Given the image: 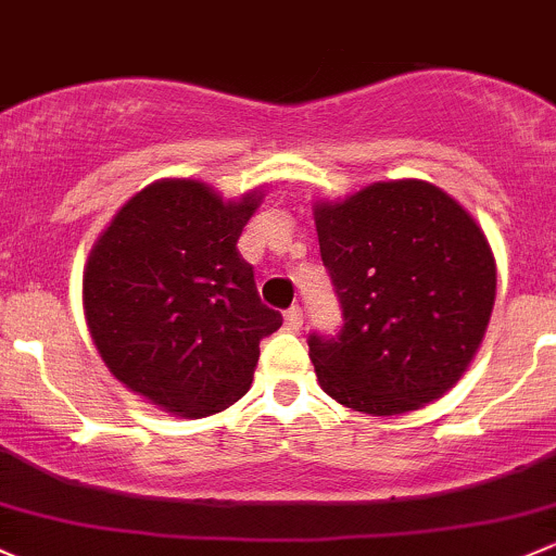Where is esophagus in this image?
Wrapping results in <instances>:
<instances>
[{"instance_id": "esophagus-1", "label": "esophagus", "mask_w": 556, "mask_h": 556, "mask_svg": "<svg viewBox=\"0 0 556 556\" xmlns=\"http://www.w3.org/2000/svg\"><path fill=\"white\" fill-rule=\"evenodd\" d=\"M283 324L289 331H300L302 329V307H296V305L289 307V311H286Z\"/></svg>"}]
</instances>
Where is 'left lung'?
<instances>
[{"instance_id":"left-lung-1","label":"left lung","mask_w":556,"mask_h":556,"mask_svg":"<svg viewBox=\"0 0 556 556\" xmlns=\"http://www.w3.org/2000/svg\"><path fill=\"white\" fill-rule=\"evenodd\" d=\"M320 260L340 331L307 337L320 388L366 415H404L444 396L482 345L495 256L473 216L420 179L377 181L316 203Z\"/></svg>"}]
</instances>
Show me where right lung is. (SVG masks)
I'll return each instance as SVG.
<instances>
[{"label":"right lung","instance_id":"add662e5","mask_svg":"<svg viewBox=\"0 0 556 556\" xmlns=\"http://www.w3.org/2000/svg\"><path fill=\"white\" fill-rule=\"evenodd\" d=\"M260 192L222 200L194 179L136 192L96 240L83 276L90 337L114 377L181 417L236 404L260 340L283 318L262 305L238 254Z\"/></svg>","mask_w":556,"mask_h":556}]
</instances>
